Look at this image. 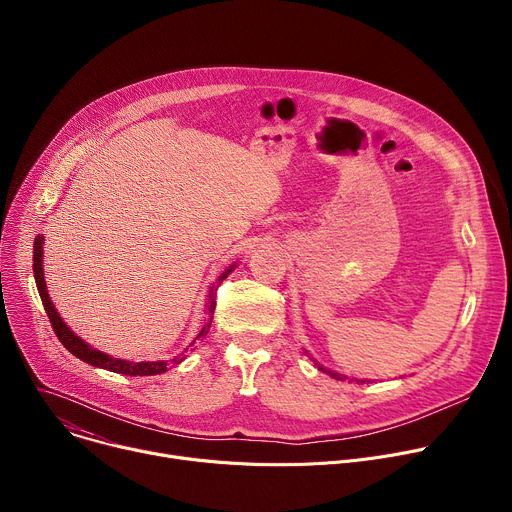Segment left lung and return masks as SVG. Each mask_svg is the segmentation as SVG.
Instances as JSON below:
<instances>
[{"mask_svg":"<svg viewBox=\"0 0 512 512\" xmlns=\"http://www.w3.org/2000/svg\"><path fill=\"white\" fill-rule=\"evenodd\" d=\"M316 364H318V362H316ZM318 369H320V371H326L324 367H320V364H318ZM326 373H330V371H326ZM330 377H334V379H344V377H340V375H336V373H330ZM356 383H358V379H356ZM360 383H364V381H360Z\"/></svg>","mask_w":512,"mask_h":512,"instance_id":"8db88e82","label":"left lung"}]
</instances>
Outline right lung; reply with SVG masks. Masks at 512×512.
<instances>
[{
	"mask_svg": "<svg viewBox=\"0 0 512 512\" xmlns=\"http://www.w3.org/2000/svg\"><path fill=\"white\" fill-rule=\"evenodd\" d=\"M42 235L36 237L34 241V279H36V287H38V294H40V300H42V306L48 314V320H50V326L54 330V334L58 336V340L62 342V346L70 352L75 354L77 358L93 364V367H99V369H105V371H111V373H119V375H129V377H150V375H160V373H166L168 367H170V360H158V362H127V360H121V358H111L109 354L105 352H99L95 348H91L87 342H83L77 334H72L70 328L60 320L58 312L54 310L50 298H48V291H46V283H44V273H42ZM233 271V267H229L221 277H218L216 281L221 283L229 273ZM214 294H210V300H208V314L214 312L216 308V302L212 298ZM210 322H212V316L210 320L202 326L200 334L196 338H202L208 328H210ZM188 350V348H186ZM174 364L182 362V354L172 358Z\"/></svg>",
	"mask_w": 512,
	"mask_h": 512,
	"instance_id": "add662e5",
	"label": "right lung"
}]
</instances>
